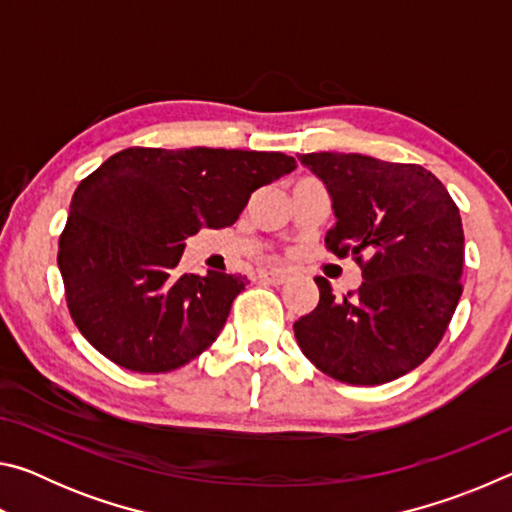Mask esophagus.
I'll return each mask as SVG.
<instances>
[{
  "label": "esophagus",
  "instance_id": "esophagus-1",
  "mask_svg": "<svg viewBox=\"0 0 512 512\" xmlns=\"http://www.w3.org/2000/svg\"><path fill=\"white\" fill-rule=\"evenodd\" d=\"M259 280H264L268 284H275V287H280L289 280V273L287 271H280V268H271V271H259Z\"/></svg>",
  "mask_w": 512,
  "mask_h": 512
}]
</instances>
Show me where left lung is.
<instances>
[{
    "mask_svg": "<svg viewBox=\"0 0 512 512\" xmlns=\"http://www.w3.org/2000/svg\"><path fill=\"white\" fill-rule=\"evenodd\" d=\"M298 160L332 198L336 223L325 246L357 259L363 282L336 300L327 280H316L320 300L293 325L296 341L318 370L343 384H386L418 368L454 316L463 293L461 214L420 164L361 153Z\"/></svg>",
    "mask_w": 512,
    "mask_h": 512,
    "instance_id": "obj_1",
    "label": "left lung"
}]
</instances>
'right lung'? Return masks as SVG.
<instances>
[{"label": "right lung", "instance_id": "add662e5", "mask_svg": "<svg viewBox=\"0 0 512 512\" xmlns=\"http://www.w3.org/2000/svg\"><path fill=\"white\" fill-rule=\"evenodd\" d=\"M296 169L284 153L119 151L76 187L58 268L79 332L133 372H169L221 334L246 277L180 271L185 241L228 228L255 189Z\"/></svg>", "mask_w": 512, "mask_h": 512}]
</instances>
